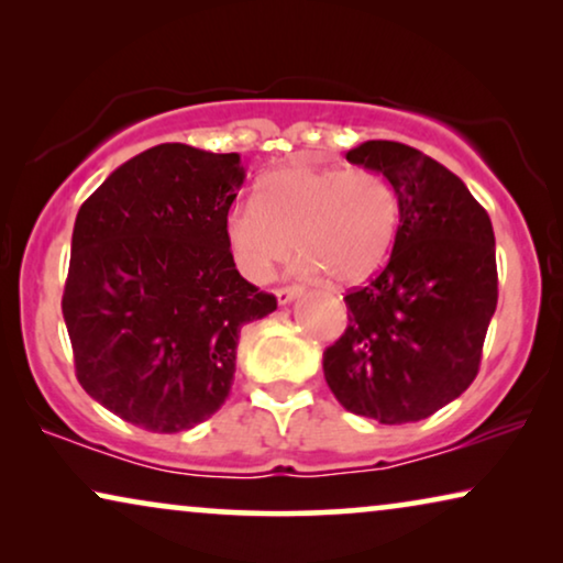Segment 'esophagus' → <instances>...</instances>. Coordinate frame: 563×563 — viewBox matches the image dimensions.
<instances>
[{
  "instance_id": "34e87169",
  "label": "esophagus",
  "mask_w": 563,
  "mask_h": 563,
  "mask_svg": "<svg viewBox=\"0 0 563 563\" xmlns=\"http://www.w3.org/2000/svg\"><path fill=\"white\" fill-rule=\"evenodd\" d=\"M302 295V287H282L276 289V299H279V305H289L291 299H297Z\"/></svg>"
}]
</instances>
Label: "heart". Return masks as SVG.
I'll return each instance as SVG.
<instances>
[{"mask_svg":"<svg viewBox=\"0 0 563 563\" xmlns=\"http://www.w3.org/2000/svg\"><path fill=\"white\" fill-rule=\"evenodd\" d=\"M397 228L399 197L384 174L297 164L266 174L253 202L228 212L225 245L253 284L272 279L291 243L302 274L356 284L387 261Z\"/></svg>","mask_w":563,"mask_h":563,"instance_id":"heart-1","label":"heart"}]
</instances>
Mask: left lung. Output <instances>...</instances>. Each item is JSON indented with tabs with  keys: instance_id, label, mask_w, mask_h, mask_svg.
Instances as JSON below:
<instances>
[{
	"instance_id": "8db88e82",
	"label": "left lung",
	"mask_w": 563,
	"mask_h": 563,
	"mask_svg": "<svg viewBox=\"0 0 563 563\" xmlns=\"http://www.w3.org/2000/svg\"><path fill=\"white\" fill-rule=\"evenodd\" d=\"M345 158L395 184L399 228L387 266L343 297L349 328L322 353V372L353 415L426 420L479 372L497 310L495 230L466 184L418 148L366 141Z\"/></svg>"
}]
</instances>
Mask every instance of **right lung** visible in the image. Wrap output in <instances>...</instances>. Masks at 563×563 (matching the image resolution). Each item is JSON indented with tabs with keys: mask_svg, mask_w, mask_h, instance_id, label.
Wrapping results in <instances>:
<instances>
[{
	"mask_svg": "<svg viewBox=\"0 0 563 563\" xmlns=\"http://www.w3.org/2000/svg\"><path fill=\"white\" fill-rule=\"evenodd\" d=\"M243 179L238 153L161 143L114 168L76 214L60 302L76 379L137 428L181 433L212 418L241 328L276 310L225 245Z\"/></svg>",
	"mask_w": 563,
	"mask_h": 563,
	"instance_id": "add662e5",
	"label": "right lung"
}]
</instances>
